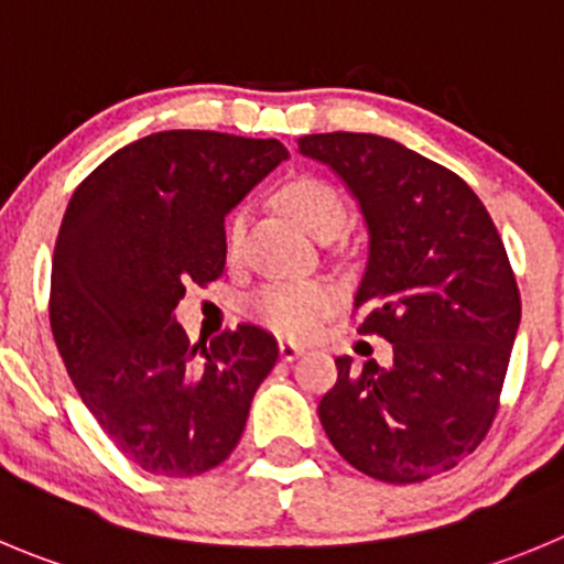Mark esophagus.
Listing matches in <instances>:
<instances>
[{
	"mask_svg": "<svg viewBox=\"0 0 564 564\" xmlns=\"http://www.w3.org/2000/svg\"><path fill=\"white\" fill-rule=\"evenodd\" d=\"M302 354H304V346H299V343L279 340V357L285 359V362H293V359L302 357Z\"/></svg>",
	"mask_w": 564,
	"mask_h": 564,
	"instance_id": "esophagus-1",
	"label": "esophagus"
}]
</instances>
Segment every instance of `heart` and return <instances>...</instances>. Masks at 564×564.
Here are the masks:
<instances>
[{
  "mask_svg": "<svg viewBox=\"0 0 564 564\" xmlns=\"http://www.w3.org/2000/svg\"><path fill=\"white\" fill-rule=\"evenodd\" d=\"M279 202L315 238L332 232L337 235L346 224V205H343L340 193L329 182L315 180V176H296V180L285 182L279 191ZM246 227H249V210L240 207L229 216L227 232H224L229 257H238L243 249ZM335 302L337 296L332 285L318 282V279L271 282L251 293L249 313L276 335L304 337L315 329V324L326 313H332Z\"/></svg>",
  "mask_w": 564,
  "mask_h": 564,
  "instance_id": "obj_1",
  "label": "heart"
}]
</instances>
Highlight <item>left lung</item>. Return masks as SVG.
Masks as SVG:
<instances>
[{"instance_id": "8db88e82", "label": "left lung", "mask_w": 564, "mask_h": 564, "mask_svg": "<svg viewBox=\"0 0 564 564\" xmlns=\"http://www.w3.org/2000/svg\"><path fill=\"white\" fill-rule=\"evenodd\" d=\"M299 152L335 171L368 229L357 332L393 343L390 366L354 371L321 399L348 465L390 485L452 470L485 440L520 324V293L485 205L454 171L382 135L326 132Z\"/></svg>"}]
</instances>
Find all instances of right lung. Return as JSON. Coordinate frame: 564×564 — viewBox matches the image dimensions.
Masks as SVG:
<instances>
[{"mask_svg":"<svg viewBox=\"0 0 564 564\" xmlns=\"http://www.w3.org/2000/svg\"><path fill=\"white\" fill-rule=\"evenodd\" d=\"M288 149L273 138L154 132L74 191L52 260L50 321L66 371L118 452L154 476H196L232 454L276 340L240 324L191 348L187 282L227 262L224 218Z\"/></svg>","mask_w":564,"mask_h":564,"instance_id":"obj_1","label":"right lung"}]
</instances>
